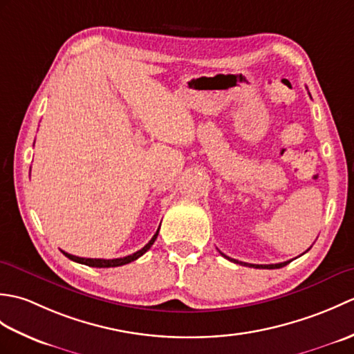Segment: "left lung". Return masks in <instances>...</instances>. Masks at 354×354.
Listing matches in <instances>:
<instances>
[{"label": "left lung", "instance_id": "left-lung-1", "mask_svg": "<svg viewBox=\"0 0 354 354\" xmlns=\"http://www.w3.org/2000/svg\"><path fill=\"white\" fill-rule=\"evenodd\" d=\"M222 254V252H221ZM225 259H228L230 261H234V263H239V265H242V266H250V268H261V269H278V268H283V266H286V265H289V263L292 261V260H289V261H283V263H275V265H252V263H245V261H239V260H234V259H230V257H227V255L225 254H222Z\"/></svg>", "mask_w": 354, "mask_h": 354}]
</instances>
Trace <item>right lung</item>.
Here are the masks:
<instances>
[{
	"mask_svg": "<svg viewBox=\"0 0 354 354\" xmlns=\"http://www.w3.org/2000/svg\"><path fill=\"white\" fill-rule=\"evenodd\" d=\"M158 232H160V228L156 230V232L153 234V237L149 240V243L141 248L140 251L133 252L131 255H126V257H120V259H111V260H104V259H85V257H77V255H73V254H68V252H64L65 257H68L70 260L76 261V263H82V265H86V266H93V268H115V266H123V265H127V263H131L133 260H137L138 257H141L142 254H145L146 251L150 250V246L153 245V242L158 237Z\"/></svg>",
	"mask_w": 354,
	"mask_h": 354,
	"instance_id": "1",
	"label": "right lung"
}]
</instances>
